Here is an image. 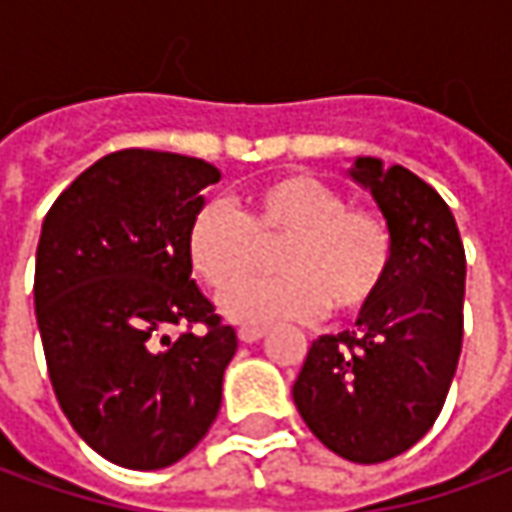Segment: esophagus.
Segmentation results:
<instances>
[{
  "mask_svg": "<svg viewBox=\"0 0 512 512\" xmlns=\"http://www.w3.org/2000/svg\"><path fill=\"white\" fill-rule=\"evenodd\" d=\"M266 336V328H255V325H243L241 330H238V339H241L243 344H252L257 342V339H263Z\"/></svg>",
  "mask_w": 512,
  "mask_h": 512,
  "instance_id": "obj_1",
  "label": "esophagus"
}]
</instances>
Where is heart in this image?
Listing matches in <instances>:
<instances>
[{
	"label": "heart",
	"mask_w": 512,
	"mask_h": 512,
	"mask_svg": "<svg viewBox=\"0 0 512 512\" xmlns=\"http://www.w3.org/2000/svg\"><path fill=\"white\" fill-rule=\"evenodd\" d=\"M280 242V278L241 289L259 265V246ZM184 255L198 280L224 294V314L243 325L274 319L364 314L381 297L392 266V235L381 215L344 207L342 193L308 173H285L252 187L232 210L210 198L184 232Z\"/></svg>",
	"instance_id": "obj_1"
}]
</instances>
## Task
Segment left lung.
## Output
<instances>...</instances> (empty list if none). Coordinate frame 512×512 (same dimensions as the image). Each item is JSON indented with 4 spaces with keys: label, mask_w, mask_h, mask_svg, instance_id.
<instances>
[{
    "label": "left lung",
    "mask_w": 512,
    "mask_h": 512,
    "mask_svg": "<svg viewBox=\"0 0 512 512\" xmlns=\"http://www.w3.org/2000/svg\"><path fill=\"white\" fill-rule=\"evenodd\" d=\"M392 235L381 297L356 328L319 336L294 381L305 426L358 465L392 460L434 426L462 350L465 249L440 193L401 165L356 156Z\"/></svg>",
    "instance_id": "8db88e82"
}]
</instances>
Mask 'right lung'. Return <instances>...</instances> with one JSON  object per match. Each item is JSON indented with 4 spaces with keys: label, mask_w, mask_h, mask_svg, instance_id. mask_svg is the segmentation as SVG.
Wrapping results in <instances>:
<instances>
[{
    "label": "right lung",
    "mask_w": 512,
    "mask_h": 512,
    "mask_svg": "<svg viewBox=\"0 0 512 512\" xmlns=\"http://www.w3.org/2000/svg\"><path fill=\"white\" fill-rule=\"evenodd\" d=\"M215 182L204 159L128 148L83 170L41 224L33 297L55 398L86 446L131 471L182 460L221 409L238 333L184 255Z\"/></svg>",
    "instance_id": "right-lung-1"
}]
</instances>
